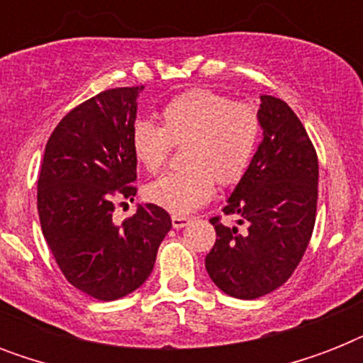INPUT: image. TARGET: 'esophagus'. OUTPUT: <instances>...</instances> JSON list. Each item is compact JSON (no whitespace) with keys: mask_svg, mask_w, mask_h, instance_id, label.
I'll return each mask as SVG.
<instances>
[{"mask_svg":"<svg viewBox=\"0 0 363 363\" xmlns=\"http://www.w3.org/2000/svg\"><path fill=\"white\" fill-rule=\"evenodd\" d=\"M190 220H192L190 216H179V215L171 216V224H173V228H177V230H179V228L186 226Z\"/></svg>","mask_w":363,"mask_h":363,"instance_id":"esophagus-1","label":"esophagus"}]
</instances>
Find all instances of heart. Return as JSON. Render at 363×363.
<instances>
[{
  "label": "heart",
  "mask_w": 363,
  "mask_h": 363,
  "mask_svg": "<svg viewBox=\"0 0 363 363\" xmlns=\"http://www.w3.org/2000/svg\"><path fill=\"white\" fill-rule=\"evenodd\" d=\"M164 125L137 121L131 128V148L148 173L167 165L171 147L184 145L186 169L162 177L147 188V199L162 209L188 215L220 186H235L247 173L258 147L262 121L248 101H232L224 94L192 88L167 101Z\"/></svg>",
  "instance_id": "b5f03b06"
}]
</instances>
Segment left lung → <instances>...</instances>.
Here are the masks:
<instances>
[{
  "label": "left lung",
  "instance_id": "1",
  "mask_svg": "<svg viewBox=\"0 0 363 363\" xmlns=\"http://www.w3.org/2000/svg\"><path fill=\"white\" fill-rule=\"evenodd\" d=\"M259 143L247 173L224 207L238 224L213 216L216 242L205 258L222 292L256 299L284 284L309 245L316 220L318 158L303 124L282 99L262 96Z\"/></svg>",
  "mask_w": 363,
  "mask_h": 363
}]
</instances>
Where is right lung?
<instances>
[{
	"instance_id": "add662e5",
	"label": "right lung",
	"mask_w": 363,
	"mask_h": 363,
	"mask_svg": "<svg viewBox=\"0 0 363 363\" xmlns=\"http://www.w3.org/2000/svg\"><path fill=\"white\" fill-rule=\"evenodd\" d=\"M141 90L111 88L71 109L48 137L37 181L39 222L56 264L99 301L141 286L171 230L167 211L154 203L113 220L115 205L137 192L131 128Z\"/></svg>"
}]
</instances>
